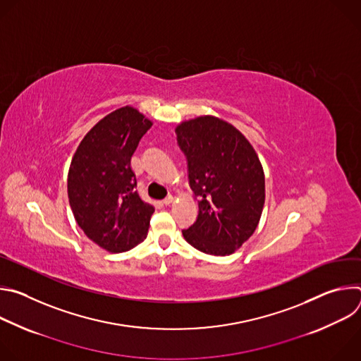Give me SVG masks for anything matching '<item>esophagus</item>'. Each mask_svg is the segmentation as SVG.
I'll use <instances>...</instances> for the list:
<instances>
[{
	"label": "esophagus",
	"mask_w": 361,
	"mask_h": 361,
	"mask_svg": "<svg viewBox=\"0 0 361 361\" xmlns=\"http://www.w3.org/2000/svg\"><path fill=\"white\" fill-rule=\"evenodd\" d=\"M173 201H174V197H173V195H169V197H166V198L163 200V204H164V205H170Z\"/></svg>",
	"instance_id": "obj_1"
}]
</instances>
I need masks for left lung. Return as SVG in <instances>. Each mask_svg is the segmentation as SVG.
I'll use <instances>...</instances> for the list:
<instances>
[{"label":"left lung","instance_id":"obj_1","mask_svg":"<svg viewBox=\"0 0 361 361\" xmlns=\"http://www.w3.org/2000/svg\"><path fill=\"white\" fill-rule=\"evenodd\" d=\"M176 134L198 201L197 220L183 235L205 254H233L263 213L266 180L259 156L234 126L214 116L183 121Z\"/></svg>","mask_w":361,"mask_h":361}]
</instances>
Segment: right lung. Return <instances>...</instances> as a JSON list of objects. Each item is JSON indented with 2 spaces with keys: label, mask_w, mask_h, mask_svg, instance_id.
I'll return each mask as SVG.
<instances>
[{
  "label": "right lung",
  "mask_w": 361,
  "mask_h": 361,
  "mask_svg": "<svg viewBox=\"0 0 361 361\" xmlns=\"http://www.w3.org/2000/svg\"><path fill=\"white\" fill-rule=\"evenodd\" d=\"M152 121L126 106L99 120L80 142L68 170V200L84 234L109 252L128 251L154 213L135 191L131 157Z\"/></svg>",
  "instance_id": "obj_1"
}]
</instances>
